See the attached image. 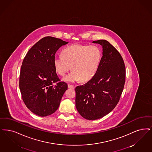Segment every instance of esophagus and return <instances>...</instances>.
I'll return each instance as SVG.
<instances>
[{"label": "esophagus", "mask_w": 152, "mask_h": 152, "mask_svg": "<svg viewBox=\"0 0 152 152\" xmlns=\"http://www.w3.org/2000/svg\"><path fill=\"white\" fill-rule=\"evenodd\" d=\"M68 88H70V89H75V86L71 85V84H68Z\"/></svg>", "instance_id": "34e87169"}]
</instances>
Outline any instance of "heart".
Here are the masks:
<instances>
[{"mask_svg":"<svg viewBox=\"0 0 152 152\" xmlns=\"http://www.w3.org/2000/svg\"><path fill=\"white\" fill-rule=\"evenodd\" d=\"M101 57V51L97 46L74 45L64 49L63 55H56L54 61L56 71L61 76L72 67L73 71L64 80L74 83L80 79L82 81L91 79L97 71Z\"/></svg>","mask_w":152,"mask_h":152,"instance_id":"heart-1","label":"heart"}]
</instances>
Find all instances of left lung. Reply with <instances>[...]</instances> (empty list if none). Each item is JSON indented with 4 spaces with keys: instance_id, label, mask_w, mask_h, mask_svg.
I'll list each match as a JSON object with an SVG mask.
<instances>
[{
    "instance_id": "8db88e82",
    "label": "left lung",
    "mask_w": 152,
    "mask_h": 152,
    "mask_svg": "<svg viewBox=\"0 0 152 152\" xmlns=\"http://www.w3.org/2000/svg\"><path fill=\"white\" fill-rule=\"evenodd\" d=\"M93 43L102 46L99 68L88 82L75 88L76 109L88 120L101 118L115 107L126 80V67L119 51L104 39Z\"/></svg>"
}]
</instances>
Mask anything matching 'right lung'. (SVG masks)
Returning a JSON list of instances; mask_svg holds the SVG:
<instances>
[{"instance_id": "obj_1", "label": "right lung", "mask_w": 152, "mask_h": 152, "mask_svg": "<svg viewBox=\"0 0 152 152\" xmlns=\"http://www.w3.org/2000/svg\"><path fill=\"white\" fill-rule=\"evenodd\" d=\"M68 42L45 37L34 45L25 56L21 67L19 87L28 109L40 116H46L58 109L68 89L56 73L55 54Z\"/></svg>"}]
</instances>
